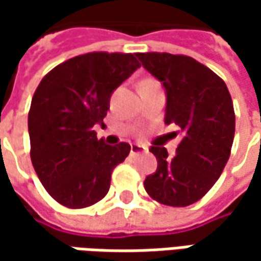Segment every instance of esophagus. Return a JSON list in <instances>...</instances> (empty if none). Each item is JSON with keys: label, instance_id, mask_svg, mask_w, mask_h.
I'll return each mask as SVG.
<instances>
[{"label": "esophagus", "instance_id": "esophagus-1", "mask_svg": "<svg viewBox=\"0 0 261 261\" xmlns=\"http://www.w3.org/2000/svg\"><path fill=\"white\" fill-rule=\"evenodd\" d=\"M146 146L144 145H138V144H134L130 146V155H136V154H141V152H145Z\"/></svg>", "mask_w": 261, "mask_h": 261}]
</instances>
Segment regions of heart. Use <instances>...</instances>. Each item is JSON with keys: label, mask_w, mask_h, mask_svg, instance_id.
Masks as SVG:
<instances>
[{"label": "heart", "mask_w": 261, "mask_h": 261, "mask_svg": "<svg viewBox=\"0 0 261 261\" xmlns=\"http://www.w3.org/2000/svg\"><path fill=\"white\" fill-rule=\"evenodd\" d=\"M148 81H154V80H152V78H146V80H144L142 83H148Z\"/></svg>", "instance_id": "1"}]
</instances>
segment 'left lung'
<instances>
[{
  "instance_id": "8db88e82",
  "label": "left lung",
  "mask_w": 261,
  "mask_h": 261,
  "mask_svg": "<svg viewBox=\"0 0 261 261\" xmlns=\"http://www.w3.org/2000/svg\"><path fill=\"white\" fill-rule=\"evenodd\" d=\"M167 93L164 122L178 126L174 156L151 146L158 167L144 181L154 200L185 207L200 200L222 174L236 134V113L225 83L207 66L186 55L136 54Z\"/></svg>"
}]
</instances>
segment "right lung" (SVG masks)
Returning <instances> with one entry per match:
<instances>
[{
  "mask_svg": "<svg viewBox=\"0 0 261 261\" xmlns=\"http://www.w3.org/2000/svg\"><path fill=\"white\" fill-rule=\"evenodd\" d=\"M139 66L134 54L90 52L55 66L36 88L29 110L30 158L58 203L83 209L107 195L130 145H107L94 126L103 125L112 93Z\"/></svg>",
  "mask_w": 261,
  "mask_h": 261,
  "instance_id": "1",
  "label": "right lung"
}]
</instances>
